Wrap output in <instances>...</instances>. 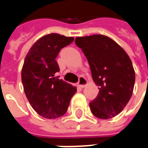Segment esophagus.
I'll list each match as a JSON object with an SVG mask.
<instances>
[{
    "mask_svg": "<svg viewBox=\"0 0 148 148\" xmlns=\"http://www.w3.org/2000/svg\"><path fill=\"white\" fill-rule=\"evenodd\" d=\"M77 84H78V86H80L81 88H84L87 85V84H88V82H87L85 77L81 76L79 77V81Z\"/></svg>",
    "mask_w": 148,
    "mask_h": 148,
    "instance_id": "obj_1",
    "label": "esophagus"
}]
</instances>
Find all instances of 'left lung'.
Segmentation results:
<instances>
[{
	"mask_svg": "<svg viewBox=\"0 0 148 148\" xmlns=\"http://www.w3.org/2000/svg\"><path fill=\"white\" fill-rule=\"evenodd\" d=\"M75 43L86 56L99 86V94L89 104L92 114L103 119L114 117L127 106L134 91L135 72L129 56L103 35L77 37Z\"/></svg>",
	"mask_w": 148,
	"mask_h": 148,
	"instance_id": "1",
	"label": "left lung"
}]
</instances>
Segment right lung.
I'll return each instance as SVG.
<instances>
[{"label": "right lung", "instance_id": "right-lung-1", "mask_svg": "<svg viewBox=\"0 0 148 148\" xmlns=\"http://www.w3.org/2000/svg\"><path fill=\"white\" fill-rule=\"evenodd\" d=\"M73 37L48 34L36 41L25 58L21 82L29 103L41 116L56 119L65 114L76 87L59 79L56 57Z\"/></svg>", "mask_w": 148, "mask_h": 148}]
</instances>
